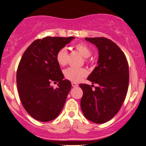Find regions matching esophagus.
Wrapping results in <instances>:
<instances>
[{"label": "esophagus", "mask_w": 146, "mask_h": 146, "mask_svg": "<svg viewBox=\"0 0 146 146\" xmlns=\"http://www.w3.org/2000/svg\"><path fill=\"white\" fill-rule=\"evenodd\" d=\"M72 86L77 87V86H78V84L77 83H75V82H72Z\"/></svg>", "instance_id": "obj_1"}]
</instances>
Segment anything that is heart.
I'll use <instances>...</instances> for the list:
<instances>
[{
  "mask_svg": "<svg viewBox=\"0 0 146 146\" xmlns=\"http://www.w3.org/2000/svg\"><path fill=\"white\" fill-rule=\"evenodd\" d=\"M75 49L78 51L84 58H87L91 56V50L84 43H78L74 46ZM67 51L65 48H60L56 54V60L60 66H64L67 62ZM87 74L86 69L83 68L68 67L64 71V77L72 82L80 81Z\"/></svg>",
  "mask_w": 146,
  "mask_h": 146,
  "instance_id": "b5f03b06",
  "label": "heart"
}]
</instances>
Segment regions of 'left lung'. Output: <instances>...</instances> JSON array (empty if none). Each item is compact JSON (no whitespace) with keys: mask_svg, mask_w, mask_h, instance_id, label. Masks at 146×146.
Returning <instances> with one entry per match:
<instances>
[{"mask_svg":"<svg viewBox=\"0 0 146 146\" xmlns=\"http://www.w3.org/2000/svg\"><path fill=\"white\" fill-rule=\"evenodd\" d=\"M99 51L98 66L88 77L98 87L81 84L83 90L80 105L87 119L96 123L109 121L121 108L129 84L128 63L123 52L108 38H86Z\"/></svg>","mask_w":146,"mask_h":146,"instance_id":"left-lung-1","label":"left lung"}]
</instances>
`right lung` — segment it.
<instances>
[{
	"instance_id": "add662e5",
	"label": "right lung",
	"mask_w": 146,
	"mask_h": 146,
	"mask_svg": "<svg viewBox=\"0 0 146 146\" xmlns=\"http://www.w3.org/2000/svg\"><path fill=\"white\" fill-rule=\"evenodd\" d=\"M75 37H45L33 41L24 52L18 65L16 82L22 104L38 121L56 119L71 88L56 60V54ZM52 81L58 82L53 89Z\"/></svg>"
}]
</instances>
